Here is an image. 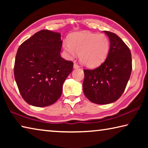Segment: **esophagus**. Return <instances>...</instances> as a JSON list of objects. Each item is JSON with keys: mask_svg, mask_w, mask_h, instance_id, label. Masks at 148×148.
I'll list each match as a JSON object with an SVG mask.
<instances>
[{"mask_svg": "<svg viewBox=\"0 0 148 148\" xmlns=\"http://www.w3.org/2000/svg\"><path fill=\"white\" fill-rule=\"evenodd\" d=\"M78 68H79V65L77 64V63H76V62H74V69H78Z\"/></svg>", "mask_w": 148, "mask_h": 148, "instance_id": "34e87169", "label": "esophagus"}]
</instances>
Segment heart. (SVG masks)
<instances>
[{
  "label": "heart",
  "instance_id": "b5f03b06",
  "mask_svg": "<svg viewBox=\"0 0 148 148\" xmlns=\"http://www.w3.org/2000/svg\"><path fill=\"white\" fill-rule=\"evenodd\" d=\"M63 48L71 58L79 54L80 62L93 68L99 66L106 59L110 49V42L106 34L80 32L72 34L70 41H65Z\"/></svg>",
  "mask_w": 148,
  "mask_h": 148
}]
</instances>
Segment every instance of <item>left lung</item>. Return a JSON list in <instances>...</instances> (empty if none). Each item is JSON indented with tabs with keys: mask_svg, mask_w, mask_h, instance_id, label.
I'll return each instance as SVG.
<instances>
[{
	"mask_svg": "<svg viewBox=\"0 0 148 148\" xmlns=\"http://www.w3.org/2000/svg\"><path fill=\"white\" fill-rule=\"evenodd\" d=\"M110 39L106 59L93 70L84 69V93L90 101L107 104L116 101L126 88L132 71L130 49L117 34L104 31Z\"/></svg>",
	"mask_w": 148,
	"mask_h": 148,
	"instance_id": "8db88e82",
	"label": "left lung"
}]
</instances>
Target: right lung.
Masks as SVG:
<instances>
[{"label":"right lung","instance_id":"1","mask_svg":"<svg viewBox=\"0 0 148 148\" xmlns=\"http://www.w3.org/2000/svg\"><path fill=\"white\" fill-rule=\"evenodd\" d=\"M61 35L42 30L23 42L17 49L14 77L20 94L29 104L45 107L61 96L62 85L73 62L61 57Z\"/></svg>","mask_w":148,"mask_h":148}]
</instances>
